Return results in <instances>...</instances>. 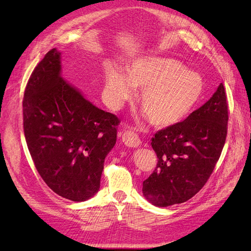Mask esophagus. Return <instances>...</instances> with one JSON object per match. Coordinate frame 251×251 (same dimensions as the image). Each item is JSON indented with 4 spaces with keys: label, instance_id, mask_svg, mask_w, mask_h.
<instances>
[{
    "label": "esophagus",
    "instance_id": "esophagus-1",
    "mask_svg": "<svg viewBox=\"0 0 251 251\" xmlns=\"http://www.w3.org/2000/svg\"><path fill=\"white\" fill-rule=\"evenodd\" d=\"M122 141L126 147H128V148H137V147H139L141 143L139 137H138L136 132L130 131V130H127L124 132V134H123Z\"/></svg>",
    "mask_w": 251,
    "mask_h": 251
}]
</instances>
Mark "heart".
Masks as SVG:
<instances>
[{
  "mask_svg": "<svg viewBox=\"0 0 251 251\" xmlns=\"http://www.w3.org/2000/svg\"><path fill=\"white\" fill-rule=\"evenodd\" d=\"M135 88L142 89L139 104L148 121L157 127L175 125L193 110L204 88L199 73L165 57H140L127 67L104 73V95L112 108L131 99Z\"/></svg>",
  "mask_w": 251,
  "mask_h": 251,
  "instance_id": "b5f03b06",
  "label": "heart"
}]
</instances>
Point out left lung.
I'll use <instances>...</instances> for the list:
<instances>
[{"instance_id":"1","label":"left lung","mask_w":251,"mask_h":251,"mask_svg":"<svg viewBox=\"0 0 251 251\" xmlns=\"http://www.w3.org/2000/svg\"><path fill=\"white\" fill-rule=\"evenodd\" d=\"M227 103L223 84L183 122L157 131L152 148L157 165L143 181V196L157 207L181 204L207 182L225 147Z\"/></svg>"}]
</instances>
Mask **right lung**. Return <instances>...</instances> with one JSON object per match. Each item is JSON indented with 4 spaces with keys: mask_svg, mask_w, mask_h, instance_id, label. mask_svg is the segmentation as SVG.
Listing matches in <instances>:
<instances>
[{
    "mask_svg": "<svg viewBox=\"0 0 251 251\" xmlns=\"http://www.w3.org/2000/svg\"><path fill=\"white\" fill-rule=\"evenodd\" d=\"M23 111L26 146L45 183L73 201L93 197L120 121L65 81L59 50H50L32 72Z\"/></svg>",
    "mask_w": 251,
    "mask_h": 251,
    "instance_id": "1",
    "label": "right lung"
}]
</instances>
